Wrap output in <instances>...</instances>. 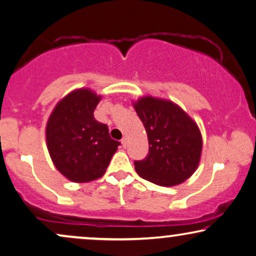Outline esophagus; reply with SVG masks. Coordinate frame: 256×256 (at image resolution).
Returning <instances> with one entry per match:
<instances>
[{
  "label": "esophagus",
  "instance_id": "1",
  "mask_svg": "<svg viewBox=\"0 0 256 256\" xmlns=\"http://www.w3.org/2000/svg\"><path fill=\"white\" fill-rule=\"evenodd\" d=\"M121 144H122V146H124V147L126 148V147H127V144H128V138H126V136H124V138H122V140H121Z\"/></svg>",
  "mask_w": 256,
  "mask_h": 256
}]
</instances>
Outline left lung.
Returning <instances> with one entry per match:
<instances>
[{"label":"left lung","instance_id":"8db88e82","mask_svg":"<svg viewBox=\"0 0 256 256\" xmlns=\"http://www.w3.org/2000/svg\"><path fill=\"white\" fill-rule=\"evenodd\" d=\"M148 135L149 150L144 160L134 161L144 180L170 187L196 170L202 138L198 126L178 106L148 96L134 104Z\"/></svg>","mask_w":256,"mask_h":256}]
</instances>
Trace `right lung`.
Listing matches in <instances>:
<instances>
[{
  "label": "right lung",
  "instance_id": "obj_1",
  "mask_svg": "<svg viewBox=\"0 0 256 256\" xmlns=\"http://www.w3.org/2000/svg\"><path fill=\"white\" fill-rule=\"evenodd\" d=\"M100 100L88 89H78L60 101L49 118V154L58 170L70 181L101 178L121 144L110 138L107 124L94 118Z\"/></svg>",
  "mask_w": 256,
  "mask_h": 256
}]
</instances>
